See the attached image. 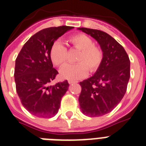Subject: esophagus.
Instances as JSON below:
<instances>
[{"instance_id":"esophagus-1","label":"esophagus","mask_w":146,"mask_h":146,"mask_svg":"<svg viewBox=\"0 0 146 146\" xmlns=\"http://www.w3.org/2000/svg\"><path fill=\"white\" fill-rule=\"evenodd\" d=\"M69 84H73V83H76V81H73V80H68Z\"/></svg>"}]
</instances>
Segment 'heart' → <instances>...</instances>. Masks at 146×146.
<instances>
[{"mask_svg":"<svg viewBox=\"0 0 146 146\" xmlns=\"http://www.w3.org/2000/svg\"><path fill=\"white\" fill-rule=\"evenodd\" d=\"M74 48L80 50L76 57V64H66L60 70L63 79L77 80L86 77L88 71L98 68L102 60V52L94 45L91 38L85 34H77L69 38ZM67 50L60 41H55L50 48V58L54 65L63 66L66 60Z\"/></svg>","mask_w":146,"mask_h":146,"instance_id":"1","label":"heart"}]
</instances>
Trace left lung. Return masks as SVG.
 Returning a JSON list of instances; mask_svg holds the SVG:
<instances>
[{"mask_svg": "<svg viewBox=\"0 0 146 146\" xmlns=\"http://www.w3.org/2000/svg\"><path fill=\"white\" fill-rule=\"evenodd\" d=\"M78 29L95 38L103 52L96 73L80 82L82 90L79 97L82 113L100 117L110 113L124 96L130 76V61L122 45L108 33L88 28Z\"/></svg>", "mask_w": 146, "mask_h": 146, "instance_id": "1", "label": "left lung"}]
</instances>
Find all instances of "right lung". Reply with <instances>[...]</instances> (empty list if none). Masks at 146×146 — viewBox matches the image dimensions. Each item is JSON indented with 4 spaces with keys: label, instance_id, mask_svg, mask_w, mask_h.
Segmentation results:
<instances>
[{
    "label": "right lung",
    "instance_id": "1",
    "mask_svg": "<svg viewBox=\"0 0 146 146\" xmlns=\"http://www.w3.org/2000/svg\"><path fill=\"white\" fill-rule=\"evenodd\" d=\"M72 26L44 29L33 35L22 48L15 64L17 92L23 107L38 117L57 114L62 97L68 90L67 80L50 86L58 72L50 58L52 44Z\"/></svg>",
    "mask_w": 146,
    "mask_h": 146
}]
</instances>
